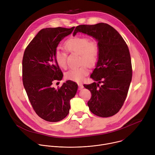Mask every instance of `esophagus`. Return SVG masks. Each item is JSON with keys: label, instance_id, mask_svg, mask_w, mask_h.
I'll return each mask as SVG.
<instances>
[{"label": "esophagus", "instance_id": "34e87169", "mask_svg": "<svg viewBox=\"0 0 155 155\" xmlns=\"http://www.w3.org/2000/svg\"><path fill=\"white\" fill-rule=\"evenodd\" d=\"M78 87H79V89L80 90L83 89V85L82 84H78Z\"/></svg>", "mask_w": 155, "mask_h": 155}]
</instances>
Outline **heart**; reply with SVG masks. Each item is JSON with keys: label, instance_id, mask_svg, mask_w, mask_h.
<instances>
[{"label": "heart", "instance_id": "obj_1", "mask_svg": "<svg viewBox=\"0 0 155 155\" xmlns=\"http://www.w3.org/2000/svg\"><path fill=\"white\" fill-rule=\"evenodd\" d=\"M64 48L68 52L80 54V64H83L78 68L72 69L66 72L65 78L81 82L89 73L87 65L93 68L99 60L100 48L98 43L96 41H91V39L87 37L76 36L66 41ZM54 56L57 64L61 68H67V52L58 48L54 51Z\"/></svg>", "mask_w": 155, "mask_h": 155}]
</instances>
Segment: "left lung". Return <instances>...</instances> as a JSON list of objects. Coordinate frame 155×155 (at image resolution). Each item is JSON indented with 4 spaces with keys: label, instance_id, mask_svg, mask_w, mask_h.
I'll return each mask as SVG.
<instances>
[{
    "label": "left lung",
    "instance_id": "obj_1",
    "mask_svg": "<svg viewBox=\"0 0 155 155\" xmlns=\"http://www.w3.org/2000/svg\"><path fill=\"white\" fill-rule=\"evenodd\" d=\"M92 36L97 41L100 54L91 78L96 81L83 86L91 93L87 102L90 111L101 117H110L122 107L132 80V69L129 50L121 35L113 27L101 23L76 27L77 32ZM100 83H102L101 86Z\"/></svg>",
    "mask_w": 155,
    "mask_h": 155
}]
</instances>
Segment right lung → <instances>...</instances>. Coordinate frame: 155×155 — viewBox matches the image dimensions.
Wrapping results in <instances>:
<instances>
[{"mask_svg": "<svg viewBox=\"0 0 155 155\" xmlns=\"http://www.w3.org/2000/svg\"><path fill=\"white\" fill-rule=\"evenodd\" d=\"M74 28L43 29L24 53L22 62L24 87L35 112L47 121L57 122L67 117L70 101L77 91V84L71 80L57 89L52 86L63 77L54 59V51L59 43L71 34Z\"/></svg>", "mask_w": 155, "mask_h": 155, "instance_id": "add662e5", "label": "right lung"}]
</instances>
